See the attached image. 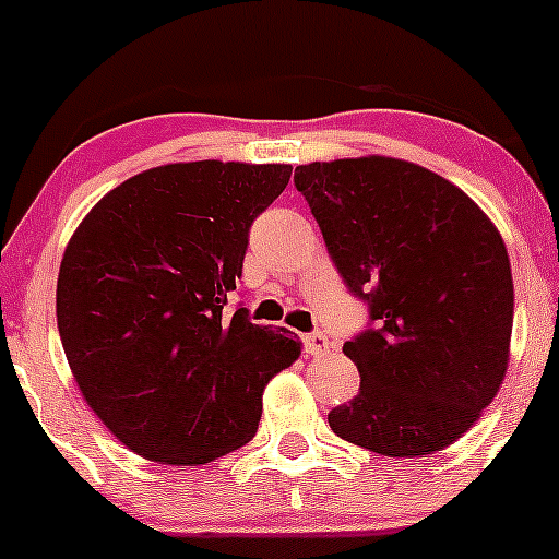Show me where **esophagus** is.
<instances>
[{"label":"esophagus","mask_w":559,"mask_h":559,"mask_svg":"<svg viewBox=\"0 0 559 559\" xmlns=\"http://www.w3.org/2000/svg\"><path fill=\"white\" fill-rule=\"evenodd\" d=\"M306 349H309V354H314V357H322V354H328V349H330L328 335L320 333V330H317V333H309V335H306Z\"/></svg>","instance_id":"34e87169"}]
</instances>
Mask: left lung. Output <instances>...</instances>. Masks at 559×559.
<instances>
[{
	"mask_svg": "<svg viewBox=\"0 0 559 559\" xmlns=\"http://www.w3.org/2000/svg\"><path fill=\"white\" fill-rule=\"evenodd\" d=\"M293 181L376 322L344 344L362 381L330 429L392 459L453 445L509 365L514 285L493 221L437 173L378 154L298 165Z\"/></svg>",
	"mask_w": 559,
	"mask_h": 559,
	"instance_id": "8db88e82",
	"label": "left lung"
}]
</instances>
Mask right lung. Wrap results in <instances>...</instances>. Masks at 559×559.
Segmentation results:
<instances>
[{
  "instance_id": "1",
  "label": "right lung",
  "mask_w": 559,
  "mask_h": 559,
  "mask_svg": "<svg viewBox=\"0 0 559 559\" xmlns=\"http://www.w3.org/2000/svg\"><path fill=\"white\" fill-rule=\"evenodd\" d=\"M290 165L173 162L111 189L58 272L56 314L76 386L141 459L197 466L258 431L263 389L301 357L285 328L229 317L250 224Z\"/></svg>"
}]
</instances>
